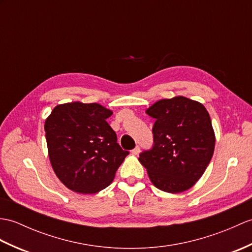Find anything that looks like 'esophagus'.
Instances as JSON below:
<instances>
[{
    "label": "esophagus",
    "mask_w": 252,
    "mask_h": 252,
    "mask_svg": "<svg viewBox=\"0 0 252 252\" xmlns=\"http://www.w3.org/2000/svg\"><path fill=\"white\" fill-rule=\"evenodd\" d=\"M139 151H140V148L138 147V146H136V147L132 150V155H134V156H137V155L139 154Z\"/></svg>",
    "instance_id": "obj_1"
}]
</instances>
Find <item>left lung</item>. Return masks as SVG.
Segmentation results:
<instances>
[{
  "label": "left lung",
  "instance_id": "obj_1",
  "mask_svg": "<svg viewBox=\"0 0 252 252\" xmlns=\"http://www.w3.org/2000/svg\"><path fill=\"white\" fill-rule=\"evenodd\" d=\"M156 119L154 146L138 161L158 189L179 193L202 177L215 149L209 114L200 102L175 96L156 102L146 110Z\"/></svg>",
  "mask_w": 252,
  "mask_h": 252
}]
</instances>
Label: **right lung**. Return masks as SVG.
<instances>
[{
    "label": "right lung",
    "instance_id": "1",
    "mask_svg": "<svg viewBox=\"0 0 252 252\" xmlns=\"http://www.w3.org/2000/svg\"><path fill=\"white\" fill-rule=\"evenodd\" d=\"M112 115L97 103L72 102L57 105L46 119L51 166L69 190L93 194L113 183L128 151L122 150L107 124Z\"/></svg>",
    "mask_w": 252,
    "mask_h": 252
}]
</instances>
